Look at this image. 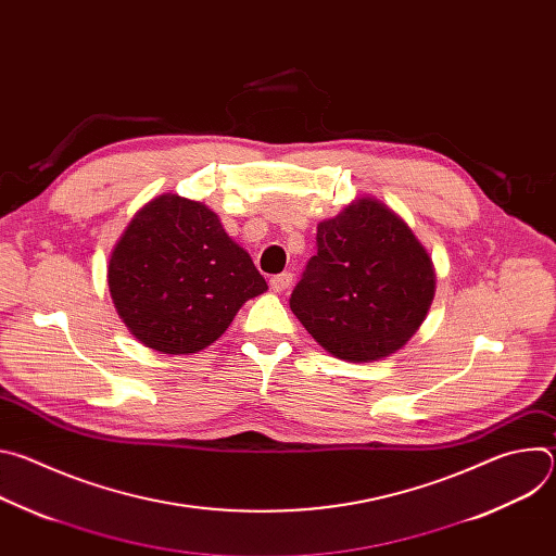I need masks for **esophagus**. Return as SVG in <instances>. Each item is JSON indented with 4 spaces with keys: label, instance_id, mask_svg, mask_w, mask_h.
I'll return each mask as SVG.
<instances>
[{
    "label": "esophagus",
    "instance_id": "34e87169",
    "mask_svg": "<svg viewBox=\"0 0 556 556\" xmlns=\"http://www.w3.org/2000/svg\"><path fill=\"white\" fill-rule=\"evenodd\" d=\"M292 286V275L290 273H281V275H275L270 277V290L273 292H283Z\"/></svg>",
    "mask_w": 556,
    "mask_h": 556
}]
</instances>
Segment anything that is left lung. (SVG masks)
<instances>
[{"mask_svg":"<svg viewBox=\"0 0 556 556\" xmlns=\"http://www.w3.org/2000/svg\"><path fill=\"white\" fill-rule=\"evenodd\" d=\"M433 294L431 257L405 219L358 198L316 226V255L290 294V309L330 354L369 363L416 334Z\"/></svg>","mask_w":556,"mask_h":556,"instance_id":"8db88e82","label":"left lung"}]
</instances>
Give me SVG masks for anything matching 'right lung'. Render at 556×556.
Wrapping results in <instances>:
<instances>
[{
	"instance_id": "right-lung-1",
	"label": "right lung",
	"mask_w": 556,
	"mask_h": 556,
	"mask_svg": "<svg viewBox=\"0 0 556 556\" xmlns=\"http://www.w3.org/2000/svg\"><path fill=\"white\" fill-rule=\"evenodd\" d=\"M108 283L123 324L147 348L195 354L217 341L249 299L268 290L251 255L202 202H147L112 251Z\"/></svg>"
}]
</instances>
